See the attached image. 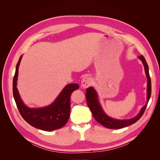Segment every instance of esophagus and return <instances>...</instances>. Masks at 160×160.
I'll use <instances>...</instances> for the list:
<instances>
[{
  "mask_svg": "<svg viewBox=\"0 0 160 160\" xmlns=\"http://www.w3.org/2000/svg\"><path fill=\"white\" fill-rule=\"evenodd\" d=\"M92 83V79L91 77L88 76H86L82 79V87L84 88H87L89 87Z\"/></svg>",
  "mask_w": 160,
  "mask_h": 160,
  "instance_id": "obj_1",
  "label": "esophagus"
}]
</instances>
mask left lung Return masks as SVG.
I'll return each instance as SVG.
<instances>
[{"label": "left lung", "mask_w": 160, "mask_h": 160, "mask_svg": "<svg viewBox=\"0 0 160 160\" xmlns=\"http://www.w3.org/2000/svg\"><path fill=\"white\" fill-rule=\"evenodd\" d=\"M139 59L142 61L143 65H144L145 70L147 78V103L144 107L141 109V112L135 118H131L130 120H120L113 119V118L108 116L104 113L103 109H102L101 107V105L99 103V100L97 99V95L96 91H95V89L92 87H89L87 89V91H86V92H87V93H86V98H87V105L90 109H91L94 118H95L99 124L106 127V128L110 129H120L122 128H124V127L126 126H128L132 124H134L135 122H137L142 117L143 113H144L145 111L147 103H148L151 94V82L149 73V67L146 62L145 57L142 55H141L139 57Z\"/></svg>", "instance_id": "8db88e82"}]
</instances>
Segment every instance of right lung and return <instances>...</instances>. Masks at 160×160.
I'll return each instance as SVG.
<instances>
[{"mask_svg":"<svg viewBox=\"0 0 160 160\" xmlns=\"http://www.w3.org/2000/svg\"><path fill=\"white\" fill-rule=\"evenodd\" d=\"M22 57L16 65L13 81V94L19 112L28 124L34 128L45 131H52L62 128L68 122L70 113V97L73 91L78 89L77 84H69L65 87L56 100L47 107L30 109L23 104L17 88L18 68Z\"/></svg>","mask_w":160,"mask_h":160,"instance_id":"add662e5","label":"right lung"}]
</instances>
